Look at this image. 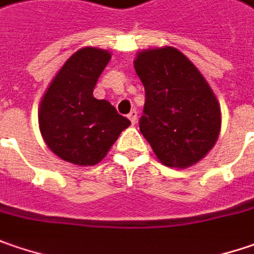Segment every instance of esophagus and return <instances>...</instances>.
Listing matches in <instances>:
<instances>
[{
  "mask_svg": "<svg viewBox=\"0 0 254 254\" xmlns=\"http://www.w3.org/2000/svg\"><path fill=\"white\" fill-rule=\"evenodd\" d=\"M127 117L130 119V121H131L133 124H135V123H137V111H135V110H131V111L128 113Z\"/></svg>",
  "mask_w": 254,
  "mask_h": 254,
  "instance_id": "1",
  "label": "esophagus"
}]
</instances>
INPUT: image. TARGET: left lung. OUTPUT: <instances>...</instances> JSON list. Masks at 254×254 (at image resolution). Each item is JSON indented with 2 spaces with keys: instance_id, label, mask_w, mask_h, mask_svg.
I'll use <instances>...</instances> for the list:
<instances>
[{
  "instance_id": "left-lung-1",
  "label": "left lung",
  "mask_w": 254,
  "mask_h": 254,
  "mask_svg": "<svg viewBox=\"0 0 254 254\" xmlns=\"http://www.w3.org/2000/svg\"><path fill=\"white\" fill-rule=\"evenodd\" d=\"M134 68L146 90L140 131L161 164L194 166L214 147L222 111L196 65L174 47L137 53Z\"/></svg>"
}]
</instances>
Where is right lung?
<instances>
[{
    "label": "right lung",
    "instance_id": "add662e5",
    "mask_svg": "<svg viewBox=\"0 0 254 254\" xmlns=\"http://www.w3.org/2000/svg\"><path fill=\"white\" fill-rule=\"evenodd\" d=\"M111 53L84 47L58 70L41 98L38 126L47 147L75 166H95L131 123L93 95Z\"/></svg>",
    "mask_w": 254,
    "mask_h": 254
}]
</instances>
